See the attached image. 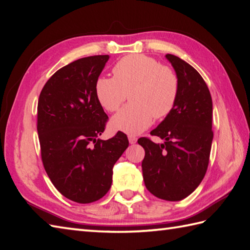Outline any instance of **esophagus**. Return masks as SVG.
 <instances>
[{
	"label": "esophagus",
	"instance_id": "obj_1",
	"mask_svg": "<svg viewBox=\"0 0 250 250\" xmlns=\"http://www.w3.org/2000/svg\"><path fill=\"white\" fill-rule=\"evenodd\" d=\"M128 139H129L130 144H135L136 141H137L136 137H135V136H133V135H129V136H128Z\"/></svg>",
	"mask_w": 250,
	"mask_h": 250
}]
</instances>
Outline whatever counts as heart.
<instances>
[{
  "mask_svg": "<svg viewBox=\"0 0 250 250\" xmlns=\"http://www.w3.org/2000/svg\"><path fill=\"white\" fill-rule=\"evenodd\" d=\"M114 77L100 76L95 95L102 107L114 113L130 93L131 104L111 119V126L136 135L149 128L153 117L162 120L172 113L179 94V78L172 67L145 55L124 57L113 67Z\"/></svg>",
  "mask_w": 250,
  "mask_h": 250,
  "instance_id": "1",
  "label": "heart"
}]
</instances>
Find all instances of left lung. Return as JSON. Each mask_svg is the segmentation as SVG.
Segmentation results:
<instances>
[{
    "label": "left lung",
    "instance_id": "left-lung-1",
    "mask_svg": "<svg viewBox=\"0 0 250 250\" xmlns=\"http://www.w3.org/2000/svg\"><path fill=\"white\" fill-rule=\"evenodd\" d=\"M179 78L175 108L150 134L166 142L156 144L148 137L137 143L145 149L142 162L146 188L157 198L180 201L198 188L209 162L213 130V102L199 72L180 58L167 54Z\"/></svg>",
    "mask_w": 250,
    "mask_h": 250
}]
</instances>
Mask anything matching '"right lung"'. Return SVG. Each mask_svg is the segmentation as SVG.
Wrapping results in <instances>:
<instances>
[{
	"mask_svg": "<svg viewBox=\"0 0 250 250\" xmlns=\"http://www.w3.org/2000/svg\"><path fill=\"white\" fill-rule=\"evenodd\" d=\"M108 59V55L91 56L61 67L45 83L37 104L45 171L62 195L81 204L107 193L114 164L129 146L120 131L107 141L97 139L108 116L94 87Z\"/></svg>",
	"mask_w": 250,
	"mask_h": 250,
	"instance_id": "right-lung-1",
	"label": "right lung"
}]
</instances>
